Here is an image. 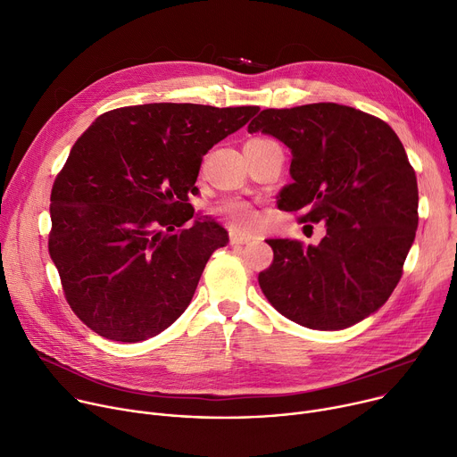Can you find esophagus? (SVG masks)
<instances>
[{
  "mask_svg": "<svg viewBox=\"0 0 457 457\" xmlns=\"http://www.w3.org/2000/svg\"><path fill=\"white\" fill-rule=\"evenodd\" d=\"M252 240V237L250 235H242V233H229V242L231 244H247Z\"/></svg>",
  "mask_w": 457,
  "mask_h": 457,
  "instance_id": "1",
  "label": "esophagus"
}]
</instances>
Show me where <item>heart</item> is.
Masks as SVG:
<instances>
[{"label":"heart","mask_w":457,"mask_h":457,"mask_svg":"<svg viewBox=\"0 0 457 457\" xmlns=\"http://www.w3.org/2000/svg\"><path fill=\"white\" fill-rule=\"evenodd\" d=\"M215 213L235 229H253L259 226V212L250 202L224 200L215 207Z\"/></svg>","instance_id":"heart-1"}]
</instances>
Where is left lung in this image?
I'll use <instances>...</instances> for the list:
<instances>
[{"label":"left lung","instance_id":"1","mask_svg":"<svg viewBox=\"0 0 457 457\" xmlns=\"http://www.w3.org/2000/svg\"><path fill=\"white\" fill-rule=\"evenodd\" d=\"M250 133L292 149L294 182L278 210L324 222L317 245L268 238L273 262L259 273L271 306L312 329H345L392 295L418 229V179L394 129L339 104L264 109Z\"/></svg>","mask_w":457,"mask_h":457}]
</instances>
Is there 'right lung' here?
Returning <instances> with one entry per match:
<instances>
[{
	"label": "right lung",
	"instance_id": "1",
	"mask_svg": "<svg viewBox=\"0 0 457 457\" xmlns=\"http://www.w3.org/2000/svg\"><path fill=\"white\" fill-rule=\"evenodd\" d=\"M255 112L129 105L76 140L51 191L49 253L71 310L98 336L145 341L186 312L207 261L229 242L189 204L202 156Z\"/></svg>",
	"mask_w": 457,
	"mask_h": 457
}]
</instances>
